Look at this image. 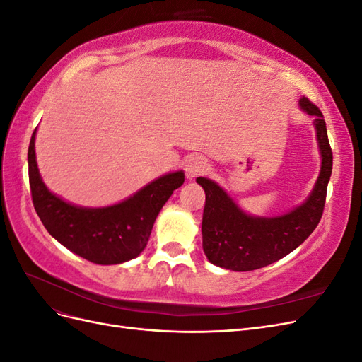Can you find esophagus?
<instances>
[{"label": "esophagus", "mask_w": 362, "mask_h": 362, "mask_svg": "<svg viewBox=\"0 0 362 362\" xmlns=\"http://www.w3.org/2000/svg\"><path fill=\"white\" fill-rule=\"evenodd\" d=\"M208 170V163L202 157H192L187 164H185V175L189 180H194L196 177H201Z\"/></svg>", "instance_id": "34e87169"}]
</instances>
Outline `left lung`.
Instances as JSON below:
<instances>
[{"label": "left lung", "instance_id": "obj_1", "mask_svg": "<svg viewBox=\"0 0 362 362\" xmlns=\"http://www.w3.org/2000/svg\"><path fill=\"white\" fill-rule=\"evenodd\" d=\"M299 105L314 117L322 157L319 178L303 204L282 216L255 217L246 214L217 182L196 178L205 192L202 247L211 264L234 272L266 267L300 246L319 225L332 173V149L322 112L305 96Z\"/></svg>", "mask_w": 362, "mask_h": 362}]
</instances>
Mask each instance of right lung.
<instances>
[{"label": "right lung", "instance_id": "1", "mask_svg": "<svg viewBox=\"0 0 362 362\" xmlns=\"http://www.w3.org/2000/svg\"><path fill=\"white\" fill-rule=\"evenodd\" d=\"M35 139L36 129L28 146V178L33 205L47 231L74 254L95 264H120L139 257L163 205L182 185L184 172L163 175L110 206H76L51 193L42 181Z\"/></svg>", "mask_w": 362, "mask_h": 362}]
</instances>
